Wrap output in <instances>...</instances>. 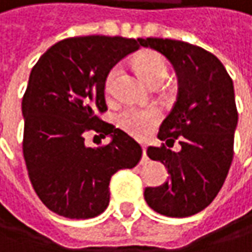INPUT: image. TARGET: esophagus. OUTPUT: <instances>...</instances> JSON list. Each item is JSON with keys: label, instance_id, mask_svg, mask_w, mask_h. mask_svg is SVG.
I'll list each match as a JSON object with an SVG mask.
<instances>
[{"label": "esophagus", "instance_id": "esophagus-1", "mask_svg": "<svg viewBox=\"0 0 252 252\" xmlns=\"http://www.w3.org/2000/svg\"><path fill=\"white\" fill-rule=\"evenodd\" d=\"M143 157L147 158V147L146 146H143Z\"/></svg>", "mask_w": 252, "mask_h": 252}]
</instances>
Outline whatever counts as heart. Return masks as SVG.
<instances>
[{"mask_svg":"<svg viewBox=\"0 0 252 252\" xmlns=\"http://www.w3.org/2000/svg\"><path fill=\"white\" fill-rule=\"evenodd\" d=\"M138 67L143 73V76L149 83L161 82L167 78L169 66L166 59L157 53H146L138 59ZM121 72V66H114L105 79V92L106 95H112L114 92V82ZM161 118V112L156 106H135L129 105L124 108L117 115V123L129 135L134 137H146L149 135L150 131L158 124Z\"/></svg>","mask_w":252,"mask_h":252,"instance_id":"b5f03b06","label":"heart"}]
</instances>
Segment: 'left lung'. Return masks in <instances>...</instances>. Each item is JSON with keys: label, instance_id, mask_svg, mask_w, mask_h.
Here are the masks:
<instances>
[{"label": "left lung", "instance_id": "obj_1", "mask_svg": "<svg viewBox=\"0 0 252 252\" xmlns=\"http://www.w3.org/2000/svg\"><path fill=\"white\" fill-rule=\"evenodd\" d=\"M143 47L170 60L179 79L177 99L161 123L160 147H149L170 179L147 188L144 199L160 215L186 218L203 211L220 190L234 157L238 112L234 83L219 59L205 49L170 38H140ZM179 141L182 150L170 147Z\"/></svg>", "mask_w": 252, "mask_h": 252}]
</instances>
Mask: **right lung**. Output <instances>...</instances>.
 Returning a JSON list of instances; mask_svg holds the SVG:
<instances>
[{"mask_svg": "<svg viewBox=\"0 0 252 252\" xmlns=\"http://www.w3.org/2000/svg\"><path fill=\"white\" fill-rule=\"evenodd\" d=\"M140 49V38L70 37L53 44L34 64L23 96V154L40 200L69 219L98 217L109 203V182L132 169L143 150L126 132L101 120L106 112L108 72ZM111 135V143L88 148L84 137Z\"/></svg>", "mask_w": 252, "mask_h": 252, "instance_id": "add662e5", "label": "right lung"}]
</instances>
